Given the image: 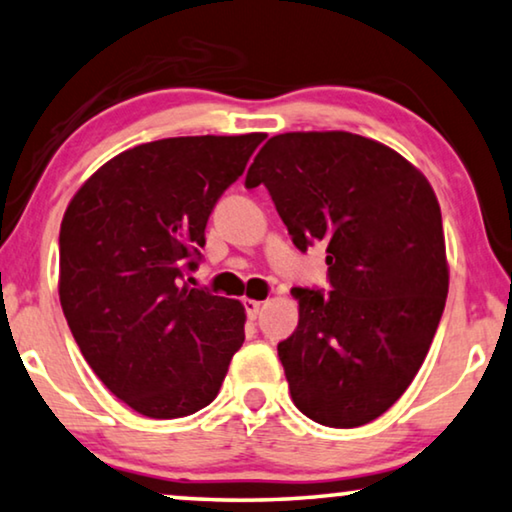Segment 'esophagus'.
Returning <instances> with one entry per match:
<instances>
[{
	"mask_svg": "<svg viewBox=\"0 0 512 512\" xmlns=\"http://www.w3.org/2000/svg\"><path fill=\"white\" fill-rule=\"evenodd\" d=\"M261 305H263V302L251 300V298H244V309H247V316H249V318H256V316H258V311H261Z\"/></svg>",
	"mask_w": 512,
	"mask_h": 512,
	"instance_id": "34e87169",
	"label": "esophagus"
}]
</instances>
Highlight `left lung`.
<instances>
[{
  "instance_id": "1",
  "label": "left lung",
  "mask_w": 512,
  "mask_h": 512,
  "mask_svg": "<svg viewBox=\"0 0 512 512\" xmlns=\"http://www.w3.org/2000/svg\"><path fill=\"white\" fill-rule=\"evenodd\" d=\"M300 251L325 244L330 293L293 288L298 328L279 342L293 404L328 427L390 409L425 360L448 298L441 207L402 154L348 131L272 136L247 173Z\"/></svg>"
}]
</instances>
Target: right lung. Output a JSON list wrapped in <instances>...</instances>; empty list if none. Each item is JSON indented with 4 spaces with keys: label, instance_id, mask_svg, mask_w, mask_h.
I'll list each match as a JSON object with an SVG mask.
<instances>
[{
    "label": "right lung",
    "instance_id": "1",
    "mask_svg": "<svg viewBox=\"0 0 512 512\" xmlns=\"http://www.w3.org/2000/svg\"><path fill=\"white\" fill-rule=\"evenodd\" d=\"M265 133L180 136L106 161L59 228V302L87 365L140 416H191L244 342V307L182 281Z\"/></svg>",
    "mask_w": 512,
    "mask_h": 512
}]
</instances>
